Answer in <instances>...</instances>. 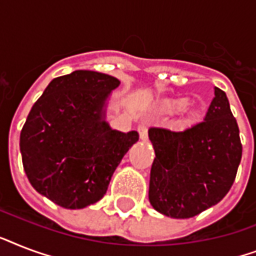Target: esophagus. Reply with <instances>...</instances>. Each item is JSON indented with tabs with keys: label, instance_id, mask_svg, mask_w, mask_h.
<instances>
[{
	"label": "esophagus",
	"instance_id": "obj_1",
	"mask_svg": "<svg viewBox=\"0 0 256 256\" xmlns=\"http://www.w3.org/2000/svg\"><path fill=\"white\" fill-rule=\"evenodd\" d=\"M138 132H140V140H148V128L144 124H140L138 126Z\"/></svg>",
	"mask_w": 256,
	"mask_h": 256
}]
</instances>
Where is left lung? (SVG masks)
Instances as JSON below:
<instances>
[{
  "instance_id": "8db88e82",
  "label": "left lung",
  "mask_w": 256,
  "mask_h": 256,
  "mask_svg": "<svg viewBox=\"0 0 256 256\" xmlns=\"http://www.w3.org/2000/svg\"><path fill=\"white\" fill-rule=\"evenodd\" d=\"M148 138L156 150L148 199L156 211L171 218H192L230 191L242 144L223 90L215 88L204 120L182 132L150 128Z\"/></svg>"
}]
</instances>
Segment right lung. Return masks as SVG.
Here are the masks:
<instances>
[{"label":"right lung","mask_w":256,"mask_h":256,"mask_svg":"<svg viewBox=\"0 0 256 256\" xmlns=\"http://www.w3.org/2000/svg\"><path fill=\"white\" fill-rule=\"evenodd\" d=\"M120 82L108 74L76 70L54 78L33 104L21 130L22 164L32 186L58 206L98 202L136 132H116L102 108Z\"/></svg>","instance_id":"obj_1"}]
</instances>
